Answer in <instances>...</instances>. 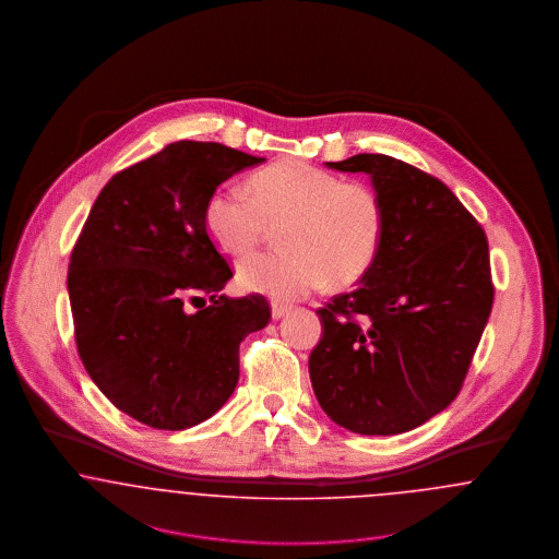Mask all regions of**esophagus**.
Returning a JSON list of instances; mask_svg holds the SVG:
<instances>
[{
    "label": "esophagus",
    "instance_id": "1",
    "mask_svg": "<svg viewBox=\"0 0 559 559\" xmlns=\"http://www.w3.org/2000/svg\"><path fill=\"white\" fill-rule=\"evenodd\" d=\"M288 313H290V307H288V305L277 302V300L271 302V316H273V320H282V318L288 316Z\"/></svg>",
    "mask_w": 559,
    "mask_h": 559
}]
</instances>
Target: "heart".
<instances>
[{
  "label": "heart",
  "instance_id": "b5f03b06",
  "mask_svg": "<svg viewBox=\"0 0 559 559\" xmlns=\"http://www.w3.org/2000/svg\"><path fill=\"white\" fill-rule=\"evenodd\" d=\"M250 187L252 195L221 187L204 206L207 237L229 257L252 252L282 227L284 250L248 257L237 266L241 290L296 300L325 282L352 286L379 261L386 212L372 187L345 182L302 159L266 166Z\"/></svg>",
  "mask_w": 559,
  "mask_h": 559
}]
</instances>
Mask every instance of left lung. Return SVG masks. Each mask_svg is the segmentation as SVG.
Listing matches in <instances>:
<instances>
[{
	"instance_id": "8db88e82",
	"label": "left lung",
	"mask_w": 559,
	"mask_h": 559,
	"mask_svg": "<svg viewBox=\"0 0 559 559\" xmlns=\"http://www.w3.org/2000/svg\"><path fill=\"white\" fill-rule=\"evenodd\" d=\"M325 166L370 177L386 234L359 286L318 309L311 384L353 433H404L448 408L467 377L495 300L488 239L440 178L402 159L359 153Z\"/></svg>"
}]
</instances>
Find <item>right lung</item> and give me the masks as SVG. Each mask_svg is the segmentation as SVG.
Segmentation results:
<instances>
[{
    "mask_svg": "<svg viewBox=\"0 0 559 559\" xmlns=\"http://www.w3.org/2000/svg\"><path fill=\"white\" fill-rule=\"evenodd\" d=\"M263 162L221 143H173L103 187L75 241L67 288L78 353L105 397L153 429L221 411L239 381V343L271 320L265 296L221 294L234 271L204 227L216 187Z\"/></svg>",
    "mask_w": 559,
    "mask_h": 559,
    "instance_id": "add662e5",
    "label": "right lung"
}]
</instances>
